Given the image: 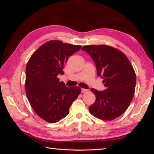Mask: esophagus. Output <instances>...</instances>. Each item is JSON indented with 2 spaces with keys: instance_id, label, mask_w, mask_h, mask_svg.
I'll return each mask as SVG.
<instances>
[{
  "instance_id": "1",
  "label": "esophagus",
  "mask_w": 154,
  "mask_h": 154,
  "mask_svg": "<svg viewBox=\"0 0 154 154\" xmlns=\"http://www.w3.org/2000/svg\"><path fill=\"white\" fill-rule=\"evenodd\" d=\"M87 91H88V90H87V89H85V88H82V92H83V93L86 92H87Z\"/></svg>"
}]
</instances>
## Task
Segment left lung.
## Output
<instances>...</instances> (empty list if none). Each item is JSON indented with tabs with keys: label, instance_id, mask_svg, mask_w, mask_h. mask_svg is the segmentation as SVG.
Here are the masks:
<instances>
[{
	"label": "left lung",
	"instance_id": "8db88e82",
	"mask_svg": "<svg viewBox=\"0 0 154 154\" xmlns=\"http://www.w3.org/2000/svg\"><path fill=\"white\" fill-rule=\"evenodd\" d=\"M94 62L97 76L106 89L91 91L96 101L89 106L95 117L110 121L122 115L133 99L136 76L129 60L122 51L106 45H85L82 48Z\"/></svg>",
	"mask_w": 154,
	"mask_h": 154
}]
</instances>
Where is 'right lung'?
Segmentation results:
<instances>
[{
	"instance_id": "obj_1",
	"label": "right lung",
	"mask_w": 154,
	"mask_h": 154,
	"mask_svg": "<svg viewBox=\"0 0 154 154\" xmlns=\"http://www.w3.org/2000/svg\"><path fill=\"white\" fill-rule=\"evenodd\" d=\"M81 45L60 40L45 42L33 53L26 69L25 88L32 109L49 123H57L69 114V108L81 92L79 87H66L58 74Z\"/></svg>"
}]
</instances>
